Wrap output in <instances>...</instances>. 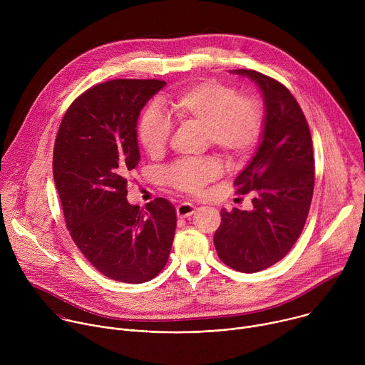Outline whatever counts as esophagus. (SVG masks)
Listing matches in <instances>:
<instances>
[{
  "instance_id": "34e87169",
  "label": "esophagus",
  "mask_w": 365,
  "mask_h": 365,
  "mask_svg": "<svg viewBox=\"0 0 365 365\" xmlns=\"http://www.w3.org/2000/svg\"><path fill=\"white\" fill-rule=\"evenodd\" d=\"M195 212V206L192 203H180L178 207H176V214L179 218H189L190 215H193Z\"/></svg>"
}]
</instances>
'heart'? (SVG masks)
I'll return each instance as SVG.
<instances>
[{"instance_id":"1","label":"heart","mask_w":365,"mask_h":365,"mask_svg":"<svg viewBox=\"0 0 365 365\" xmlns=\"http://www.w3.org/2000/svg\"><path fill=\"white\" fill-rule=\"evenodd\" d=\"M169 107L180 124L205 127L206 140L224 158L238 160L254 148L263 131V108L251 96L240 95L232 86L205 81L169 99ZM172 133L170 121L155 106L144 111L138 137L144 150L162 154ZM221 166L214 159L183 160L166 170L168 182L178 190L196 195L220 178Z\"/></svg>"}]
</instances>
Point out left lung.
Masks as SVG:
<instances>
[{"label": "left lung", "mask_w": 365, "mask_h": 365, "mask_svg": "<svg viewBox=\"0 0 365 365\" xmlns=\"http://www.w3.org/2000/svg\"><path fill=\"white\" fill-rule=\"evenodd\" d=\"M232 73L257 83L266 115L254 158L234 182L238 195L252 196V210H222L214 244L222 263L257 273L280 262L302 234L315 186L314 148L303 111L284 85L250 69Z\"/></svg>", "instance_id": "8db88e82"}]
</instances>
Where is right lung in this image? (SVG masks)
Returning <instances> with one entry per match:
<instances>
[{
	"label": "right lung",
	"mask_w": 365,
	"mask_h": 365,
	"mask_svg": "<svg viewBox=\"0 0 365 365\" xmlns=\"http://www.w3.org/2000/svg\"><path fill=\"white\" fill-rule=\"evenodd\" d=\"M159 79H113L68 108L53 150V179L66 227L88 262L113 280L138 284L158 276L172 250L176 211L165 197L127 200V178L140 162L137 120Z\"/></svg>",
	"instance_id": "add662e5"
}]
</instances>
